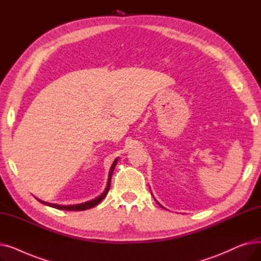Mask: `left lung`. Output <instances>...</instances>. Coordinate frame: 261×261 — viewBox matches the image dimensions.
<instances>
[{
    "label": "left lung",
    "instance_id": "8db88e82",
    "mask_svg": "<svg viewBox=\"0 0 261 261\" xmlns=\"http://www.w3.org/2000/svg\"><path fill=\"white\" fill-rule=\"evenodd\" d=\"M151 195H152V194H151ZM156 203H158V204H160V203H159V202H158V201H156ZM160 205H161V204H160ZM161 206H162V205H161ZM162 207H163V206H162Z\"/></svg>",
    "mask_w": 261,
    "mask_h": 261
}]
</instances>
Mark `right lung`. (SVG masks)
<instances>
[{"label": "right lung", "instance_id": "right-lung-1", "mask_svg": "<svg viewBox=\"0 0 261 261\" xmlns=\"http://www.w3.org/2000/svg\"><path fill=\"white\" fill-rule=\"evenodd\" d=\"M118 162V158H116L113 162V164L111 165V168H110V171H109V174H108V181H107V186L105 188V190L102 191V194L99 195L98 197H96L95 199L93 200H90L88 202H84V203H80V204H73V205H59V204H54V203H47V202H44V201H41L39 199H37L39 202H41L44 205H47V206H50V207H54V208H57V210H62V211H75V212H78V211H86V210H89V208H92L94 206H96L98 203L101 202V200L107 196L108 191H109V188H110V185H111V177H112V173L114 171V168L116 166V164Z\"/></svg>", "mask_w": 261, "mask_h": 261}]
</instances>
